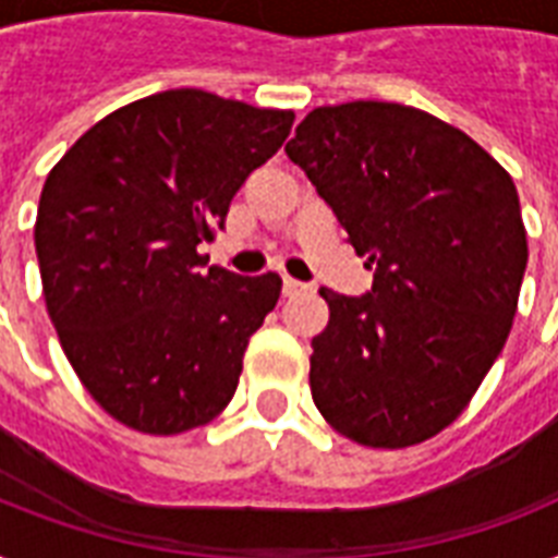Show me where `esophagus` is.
<instances>
[{
    "label": "esophagus",
    "mask_w": 558,
    "mask_h": 558,
    "mask_svg": "<svg viewBox=\"0 0 558 558\" xmlns=\"http://www.w3.org/2000/svg\"><path fill=\"white\" fill-rule=\"evenodd\" d=\"M306 283H301V280H295V278H283V295L287 298H295V295H301V292H306Z\"/></svg>",
    "instance_id": "esophagus-1"
}]
</instances>
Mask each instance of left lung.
I'll list each match as a JSON object with an SVG mask.
<instances>
[{
  "label": "left lung",
  "instance_id": "obj_1",
  "mask_svg": "<svg viewBox=\"0 0 558 558\" xmlns=\"http://www.w3.org/2000/svg\"><path fill=\"white\" fill-rule=\"evenodd\" d=\"M287 156L356 254L365 295L322 289L310 388L324 420L373 449L442 432L510 336L527 234L510 173L466 133L402 104L313 109Z\"/></svg>",
  "mask_w": 558,
  "mask_h": 558
}]
</instances>
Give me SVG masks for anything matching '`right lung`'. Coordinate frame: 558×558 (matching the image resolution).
I'll return each instance as SVG.
<instances>
[{"label":"right lung","mask_w":558,"mask_h":558,"mask_svg":"<svg viewBox=\"0 0 558 558\" xmlns=\"http://www.w3.org/2000/svg\"><path fill=\"white\" fill-rule=\"evenodd\" d=\"M295 116L202 89L116 109L48 173L34 245L48 315L92 399L144 434H182L231 402L280 298L196 252Z\"/></svg>","instance_id":"obj_1"}]
</instances>
